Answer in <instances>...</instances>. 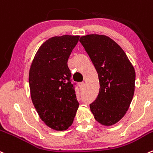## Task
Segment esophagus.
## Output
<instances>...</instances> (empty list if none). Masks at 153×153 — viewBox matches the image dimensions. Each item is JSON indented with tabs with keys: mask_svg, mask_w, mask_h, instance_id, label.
Segmentation results:
<instances>
[{
	"mask_svg": "<svg viewBox=\"0 0 153 153\" xmlns=\"http://www.w3.org/2000/svg\"><path fill=\"white\" fill-rule=\"evenodd\" d=\"M84 85H85V83H84V82L79 83V86H80V87H81V88H83V87H84Z\"/></svg>",
	"mask_w": 153,
	"mask_h": 153,
	"instance_id": "esophagus-1",
	"label": "esophagus"
}]
</instances>
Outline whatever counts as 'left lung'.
<instances>
[{"instance_id": "1", "label": "left lung", "mask_w": 153, "mask_h": 153, "mask_svg": "<svg viewBox=\"0 0 153 153\" xmlns=\"http://www.w3.org/2000/svg\"><path fill=\"white\" fill-rule=\"evenodd\" d=\"M98 73L99 92L90 105L94 118L104 126L120 120L134 93L135 71L123 50L108 36L90 34L80 38Z\"/></svg>"}]
</instances>
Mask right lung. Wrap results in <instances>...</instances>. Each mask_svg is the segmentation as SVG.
<instances>
[{"instance_id": "add662e5", "label": "right lung", "mask_w": 153, "mask_h": 153, "mask_svg": "<svg viewBox=\"0 0 153 153\" xmlns=\"http://www.w3.org/2000/svg\"><path fill=\"white\" fill-rule=\"evenodd\" d=\"M79 36L63 35L45 41L36 54L29 73L31 99L39 117L50 128L66 130L78 108L68 59Z\"/></svg>"}]
</instances>
